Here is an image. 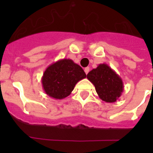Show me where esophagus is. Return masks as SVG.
I'll list each match as a JSON object with an SVG mask.
<instances>
[{"mask_svg":"<svg viewBox=\"0 0 153 153\" xmlns=\"http://www.w3.org/2000/svg\"><path fill=\"white\" fill-rule=\"evenodd\" d=\"M84 71H85V73H86V74H88V72L90 71V67H86V68L84 69Z\"/></svg>","mask_w":153,"mask_h":153,"instance_id":"1","label":"esophagus"}]
</instances>
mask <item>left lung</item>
<instances>
[{
    "mask_svg": "<svg viewBox=\"0 0 153 153\" xmlns=\"http://www.w3.org/2000/svg\"><path fill=\"white\" fill-rule=\"evenodd\" d=\"M87 79L94 84L98 97L105 102H115L123 92L122 79L111 67L101 63L87 74Z\"/></svg>",
    "mask_w": 153,
    "mask_h": 153,
    "instance_id": "8db88e82",
    "label": "left lung"
}]
</instances>
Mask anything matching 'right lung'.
Here are the masks:
<instances>
[{
  "instance_id": "1",
  "label": "right lung",
  "mask_w": 153,
  "mask_h": 153,
  "mask_svg": "<svg viewBox=\"0 0 153 153\" xmlns=\"http://www.w3.org/2000/svg\"><path fill=\"white\" fill-rule=\"evenodd\" d=\"M86 77L79 65L70 59H62L47 67L42 76V86L49 97L62 99L69 96L77 82Z\"/></svg>"
}]
</instances>
